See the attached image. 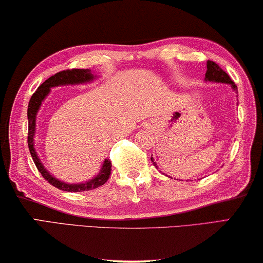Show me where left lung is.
Instances as JSON below:
<instances>
[{
    "instance_id": "8db88e82",
    "label": "left lung",
    "mask_w": 263,
    "mask_h": 263,
    "mask_svg": "<svg viewBox=\"0 0 263 263\" xmlns=\"http://www.w3.org/2000/svg\"><path fill=\"white\" fill-rule=\"evenodd\" d=\"M208 71L205 73V80L206 81H213V83H223V84H229L231 85V87L234 89V91L238 93V88H236V85L232 81V79L230 78V76L227 73L221 70V67L216 64L212 60H209L208 64ZM152 162L154 163V165H156V163L154 162L153 157H152Z\"/></svg>"
}]
</instances>
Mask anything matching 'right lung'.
<instances>
[{
    "mask_svg": "<svg viewBox=\"0 0 263 263\" xmlns=\"http://www.w3.org/2000/svg\"><path fill=\"white\" fill-rule=\"evenodd\" d=\"M94 79V76L89 70H83V68H72V70H66L55 73L54 76L50 77L49 79L45 80L40 87L37 88V91L32 94L31 99L29 101L28 106V121H29V133H28V145L31 157L36 164L38 171L41 172V175L44 177L47 182L51 185H53L54 187L59 189V190L67 191V192H80V191H88L97 189L101 185L105 184L108 180L111 171V162L109 160H105L103 164L101 166V170L96 177L92 178L91 180H87L85 183L79 184H68L60 182L59 179L54 178L52 175L47 171L44 165L42 164V162L38 158V155L34 150V142L33 136L34 132H36V116L38 110H40L42 102L44 101L47 94L50 93V89L55 86H63V85H78V84H85L89 83Z\"/></svg>",
    "mask_w": 263,
    "mask_h": 263,
    "instance_id": "1",
    "label": "right lung"
}]
</instances>
